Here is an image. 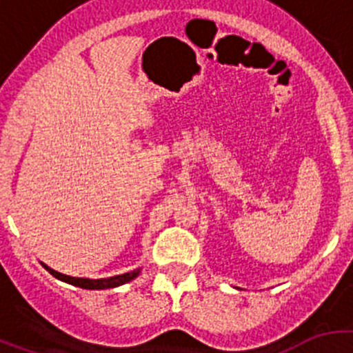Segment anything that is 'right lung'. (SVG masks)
Here are the masks:
<instances>
[{"mask_svg": "<svg viewBox=\"0 0 353 353\" xmlns=\"http://www.w3.org/2000/svg\"><path fill=\"white\" fill-rule=\"evenodd\" d=\"M41 265L44 266V268L48 270L54 279L61 280V282L65 283H70V285L85 288V290H105V288H116L119 285H124V283L131 282V280H134L141 272V268H137L133 270V272L123 273V275H114V276H109V279H78V276H70V275H65V273L56 272V270L49 268L46 263H41Z\"/></svg>", "mask_w": 353, "mask_h": 353, "instance_id": "1", "label": "right lung"}]
</instances>
